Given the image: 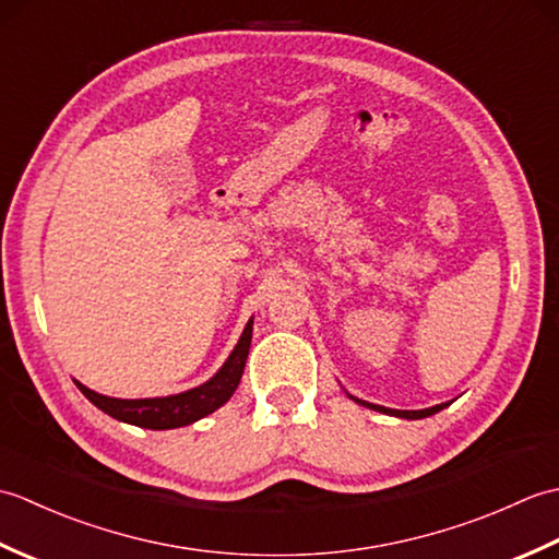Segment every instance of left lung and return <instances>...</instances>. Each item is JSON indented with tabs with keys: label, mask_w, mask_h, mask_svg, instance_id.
I'll return each instance as SVG.
<instances>
[{
	"label": "left lung",
	"mask_w": 559,
	"mask_h": 559,
	"mask_svg": "<svg viewBox=\"0 0 559 559\" xmlns=\"http://www.w3.org/2000/svg\"><path fill=\"white\" fill-rule=\"evenodd\" d=\"M358 401V399H355ZM362 403V406H370L374 411H382V413H389V415H399V418H408V420H418V418H427V415L432 413H439L442 408H447L449 403H439V406H432V408H425V411H394V408H384V406H372V403H365V401H358Z\"/></svg>",
	"instance_id": "8db88e82"
}]
</instances>
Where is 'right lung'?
Segmentation results:
<instances>
[{"mask_svg": "<svg viewBox=\"0 0 559 559\" xmlns=\"http://www.w3.org/2000/svg\"><path fill=\"white\" fill-rule=\"evenodd\" d=\"M249 343H252V322L245 326L240 343H237L235 350L230 353V358L225 360V365L216 372V377H211L206 384L185 391V394H175L165 399L127 401V399H110V396L96 394V391H91L88 386H83L79 382L76 386L81 389V394L93 403V406H98L103 413L112 415L117 420L148 427V430H173V427H182L204 418V415L221 408L223 403L235 394V389L240 384L242 372H245Z\"/></svg>", "mask_w": 559, "mask_h": 559, "instance_id": "1", "label": "right lung"}]
</instances>
